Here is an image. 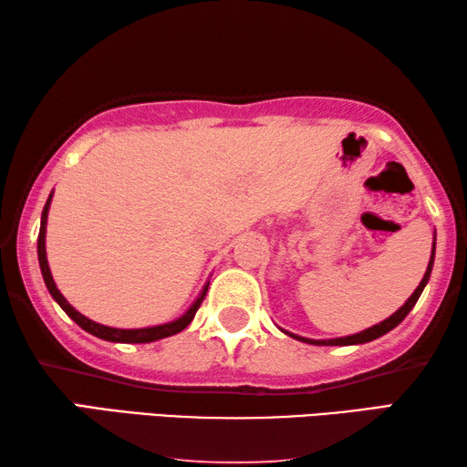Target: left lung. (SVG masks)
<instances>
[{
  "label": "left lung",
  "instance_id": "1",
  "mask_svg": "<svg viewBox=\"0 0 467 467\" xmlns=\"http://www.w3.org/2000/svg\"><path fill=\"white\" fill-rule=\"evenodd\" d=\"M434 245H436V243H434ZM432 265H434V247H432V255H431V262H428V268H426L424 278H421V283L418 285L416 291L411 293V297L407 299V301L403 303V306L399 307L393 316H389L387 320L380 322V324H374L372 328L361 330V332H358V335L340 337V338H327V340H314V338L297 337V335H293V332H286V330H285V332H286L288 337H293V338H297V340H303V343H309V345H327V347H337V345H338V347H343V345H361V343H369V340H374V338H379V337H382V335H387V332H390V330H393L395 327H399V324H401V322L405 320V316L411 312L413 306H416L418 299H420L421 291H424L426 283H428V280H431Z\"/></svg>",
  "mask_w": 467,
  "mask_h": 467
}]
</instances>
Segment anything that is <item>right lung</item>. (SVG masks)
I'll return each instance as SVG.
<instances>
[{"mask_svg":"<svg viewBox=\"0 0 467 467\" xmlns=\"http://www.w3.org/2000/svg\"><path fill=\"white\" fill-rule=\"evenodd\" d=\"M51 197L54 193H49L47 197V203L43 207V213H41V228H39V239H36V255H39V265H41V274H43V280H46V286L51 297L57 301V306H60L66 314H68L74 322L78 324L80 328L87 330L88 335L103 338V340H112V343H153V340H160V338H166V337H172L176 332L184 330L193 320L199 306H202V301L205 299V293H207V286L210 283H205L203 291L199 293V297L195 299L193 306H191L187 312H184L179 320L174 322H168V324H160V327H147V328H112V327H103V324H98L93 320H88L87 316H83L80 312H77L68 301H66L64 295L57 291V286L54 283V276H51V270H49V264H47V254H46V226H47V212H49V205H51Z\"/></svg>","mask_w":467,"mask_h":467,"instance_id":"1","label":"right lung"}]
</instances>
